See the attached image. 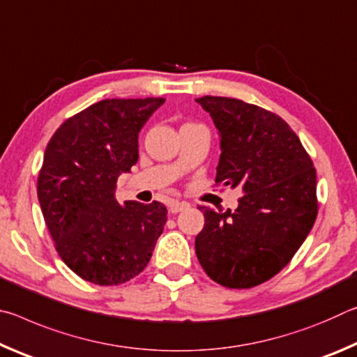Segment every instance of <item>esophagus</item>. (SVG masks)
I'll return each mask as SVG.
<instances>
[{
  "instance_id": "34e87169",
  "label": "esophagus",
  "mask_w": 357,
  "mask_h": 357,
  "mask_svg": "<svg viewBox=\"0 0 357 357\" xmlns=\"http://www.w3.org/2000/svg\"><path fill=\"white\" fill-rule=\"evenodd\" d=\"M189 208H190V204L187 202H173V203H170V206H168V211H170L172 214H178V213H181V211H185Z\"/></svg>"
}]
</instances>
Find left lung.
<instances>
[{"label": "left lung", "instance_id": "obj_1", "mask_svg": "<svg viewBox=\"0 0 357 357\" xmlns=\"http://www.w3.org/2000/svg\"><path fill=\"white\" fill-rule=\"evenodd\" d=\"M220 137L215 183L241 187L238 208H200L195 252L211 279L252 288L285 268L315 223L317 172L298 135L280 116L239 99H195Z\"/></svg>", "mask_w": 357, "mask_h": 357}]
</instances>
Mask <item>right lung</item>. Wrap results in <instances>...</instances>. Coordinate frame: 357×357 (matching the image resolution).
Returning a JSON list of instances; mask_svg holds the SVG:
<instances>
[{"label":"right lung","instance_id":"1","mask_svg":"<svg viewBox=\"0 0 357 357\" xmlns=\"http://www.w3.org/2000/svg\"><path fill=\"white\" fill-rule=\"evenodd\" d=\"M162 98L105 99L59 126L38 179L42 214L63 261L96 285H119L146 268L164 231L159 202H116V181L138 160V134Z\"/></svg>","mask_w":357,"mask_h":357}]
</instances>
